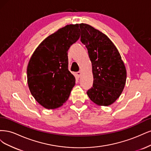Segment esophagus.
<instances>
[{"label":"esophagus","mask_w":151,"mask_h":151,"mask_svg":"<svg viewBox=\"0 0 151 151\" xmlns=\"http://www.w3.org/2000/svg\"><path fill=\"white\" fill-rule=\"evenodd\" d=\"M81 71H80L76 73V75L78 76V77H80V76H81Z\"/></svg>","instance_id":"obj_1"}]
</instances>
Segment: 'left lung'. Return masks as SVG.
<instances>
[{"label": "left lung", "mask_w": 151, "mask_h": 151, "mask_svg": "<svg viewBox=\"0 0 151 151\" xmlns=\"http://www.w3.org/2000/svg\"><path fill=\"white\" fill-rule=\"evenodd\" d=\"M81 41L88 50L93 75V86L87 91L100 106L110 105L122 92L127 78L124 63L107 36L88 24L81 23Z\"/></svg>", "instance_id": "left-lung-1"}]
</instances>
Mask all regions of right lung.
<instances>
[{"mask_svg":"<svg viewBox=\"0 0 151 151\" xmlns=\"http://www.w3.org/2000/svg\"><path fill=\"white\" fill-rule=\"evenodd\" d=\"M78 24H70L47 36L37 46L27 68L29 88L43 107L55 109L68 99L75 78L68 70V50L80 36Z\"/></svg>","mask_w":151,"mask_h":151,"instance_id":"1","label":"right lung"}]
</instances>
